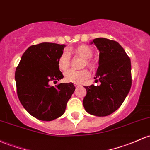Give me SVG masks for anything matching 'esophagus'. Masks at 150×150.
<instances>
[{"label":"esophagus","mask_w":150,"mask_h":150,"mask_svg":"<svg viewBox=\"0 0 150 150\" xmlns=\"http://www.w3.org/2000/svg\"><path fill=\"white\" fill-rule=\"evenodd\" d=\"M80 84H76V83L75 84V88H78V87H80Z\"/></svg>","instance_id":"obj_1"}]
</instances>
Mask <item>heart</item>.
Here are the masks:
<instances>
[{
  "instance_id": "heart-1",
  "label": "heart",
  "mask_w": 150,
  "mask_h": 150,
  "mask_svg": "<svg viewBox=\"0 0 150 150\" xmlns=\"http://www.w3.org/2000/svg\"><path fill=\"white\" fill-rule=\"evenodd\" d=\"M75 55L81 57L85 59V62L83 63V66H87L93 68L95 65L93 61L90 60L93 55V52L90 47L86 45H81L76 47L72 50ZM70 64V57L69 54L67 52H63L61 54L57 60V66L59 69L62 71H65L68 68ZM90 76V72L86 69L81 70H69L65 73V80L68 83H80L85 80L88 79Z\"/></svg>"
}]
</instances>
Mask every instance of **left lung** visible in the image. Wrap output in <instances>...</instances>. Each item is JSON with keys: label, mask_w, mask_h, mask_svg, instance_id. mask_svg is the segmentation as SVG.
Returning <instances> with one entry per match:
<instances>
[{"label": "left lung", "mask_w": 150, "mask_h": 150, "mask_svg": "<svg viewBox=\"0 0 150 150\" xmlns=\"http://www.w3.org/2000/svg\"><path fill=\"white\" fill-rule=\"evenodd\" d=\"M91 44H95L100 51L99 66L95 79L101 84L85 86L87 94L83 106L89 114L108 116L121 106L130 90V59L115 40L98 38Z\"/></svg>", "instance_id": "8db88e82"}]
</instances>
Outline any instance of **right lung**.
Wrapping results in <instances>:
<instances>
[{
    "label": "right lung",
    "mask_w": 150,
    "mask_h": 150,
    "mask_svg": "<svg viewBox=\"0 0 150 150\" xmlns=\"http://www.w3.org/2000/svg\"><path fill=\"white\" fill-rule=\"evenodd\" d=\"M65 47L52 42L30 46L16 67L15 80L20 102L40 120L52 121L63 115L75 90L72 83L50 85L63 78L57 60Z\"/></svg>",
    "instance_id": "right-lung-1"
}]
</instances>
